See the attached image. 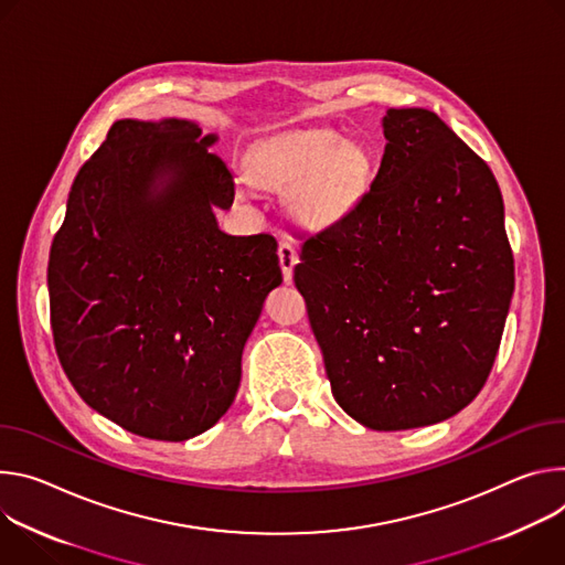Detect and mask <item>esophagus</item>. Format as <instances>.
<instances>
[{
  "label": "esophagus",
  "mask_w": 565,
  "mask_h": 565,
  "mask_svg": "<svg viewBox=\"0 0 565 565\" xmlns=\"http://www.w3.org/2000/svg\"><path fill=\"white\" fill-rule=\"evenodd\" d=\"M278 263H280V269H282V278H285V280H291L294 265L298 263L296 248H294L291 242H287V239L280 242V246H278Z\"/></svg>",
  "instance_id": "esophagus-1"
}]
</instances>
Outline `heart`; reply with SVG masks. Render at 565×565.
Masks as SVG:
<instances>
[{"label":"heart","instance_id":"b5f03b06","mask_svg":"<svg viewBox=\"0 0 565 565\" xmlns=\"http://www.w3.org/2000/svg\"><path fill=\"white\" fill-rule=\"evenodd\" d=\"M370 174V154L332 130L282 132L254 152V179L291 191L300 224L326 228L343 220L359 202Z\"/></svg>","mask_w":565,"mask_h":565}]
</instances>
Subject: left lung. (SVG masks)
<instances>
[{
    "label": "left lung",
    "instance_id": "1",
    "mask_svg": "<svg viewBox=\"0 0 565 565\" xmlns=\"http://www.w3.org/2000/svg\"><path fill=\"white\" fill-rule=\"evenodd\" d=\"M370 191L300 246L305 298L337 404L372 430L460 413L482 391L514 294L489 166L435 111L388 109Z\"/></svg>",
    "mask_w": 565,
    "mask_h": 565
}]
</instances>
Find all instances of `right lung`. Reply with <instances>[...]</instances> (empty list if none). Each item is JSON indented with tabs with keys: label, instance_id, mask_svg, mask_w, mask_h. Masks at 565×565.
Wrapping results in <instances>:
<instances>
[{
	"label": "right lung",
	"instance_id": "obj_1",
	"mask_svg": "<svg viewBox=\"0 0 565 565\" xmlns=\"http://www.w3.org/2000/svg\"><path fill=\"white\" fill-rule=\"evenodd\" d=\"M215 141L183 118L116 120L49 254L62 370L87 406L150 440H191L228 411L244 343L282 282L274 235L217 226L235 185Z\"/></svg>",
	"mask_w": 565,
	"mask_h": 565
}]
</instances>
